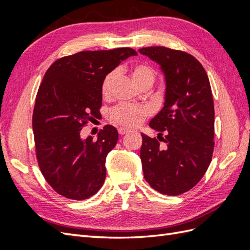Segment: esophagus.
<instances>
[{
    "label": "esophagus",
    "mask_w": 250,
    "mask_h": 250,
    "mask_svg": "<svg viewBox=\"0 0 250 250\" xmlns=\"http://www.w3.org/2000/svg\"><path fill=\"white\" fill-rule=\"evenodd\" d=\"M118 131H119V133L121 135H123V134H126L128 132H130V129H127V128H125V127H120L119 129H118Z\"/></svg>",
    "instance_id": "esophagus-1"
}]
</instances>
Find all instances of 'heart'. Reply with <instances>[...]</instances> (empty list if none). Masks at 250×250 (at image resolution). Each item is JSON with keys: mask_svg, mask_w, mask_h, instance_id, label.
Here are the masks:
<instances>
[{"mask_svg": "<svg viewBox=\"0 0 250 250\" xmlns=\"http://www.w3.org/2000/svg\"><path fill=\"white\" fill-rule=\"evenodd\" d=\"M132 78L140 86L151 85L155 79V71L152 66L148 64H135L131 70ZM118 78V71H111L106 75L102 82V94L104 97H109L112 94L113 86ZM150 110L146 106L133 104H120L113 107L109 116L110 119L118 124L134 127L140 125L144 119L149 116Z\"/></svg>", "mask_w": 250, "mask_h": 250, "instance_id": "1", "label": "heart"}]
</instances>
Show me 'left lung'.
Instances as JSON below:
<instances>
[{
    "label": "left lung",
    "instance_id": "8db88e82",
    "mask_svg": "<svg viewBox=\"0 0 250 250\" xmlns=\"http://www.w3.org/2000/svg\"><path fill=\"white\" fill-rule=\"evenodd\" d=\"M139 52L161 65L167 85L164 107L149 124L160 131L158 140L142 134L144 177L157 192L180 195L199 183L213 157L215 111L209 80L202 64L187 52L166 47Z\"/></svg>",
    "mask_w": 250,
    "mask_h": 250
}]
</instances>
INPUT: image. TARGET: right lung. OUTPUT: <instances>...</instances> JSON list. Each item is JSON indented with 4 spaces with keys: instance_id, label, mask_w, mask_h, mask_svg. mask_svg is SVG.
<instances>
[{
    "instance_id": "add662e5",
    "label": "right lung",
    "mask_w": 250,
    "mask_h": 250,
    "mask_svg": "<svg viewBox=\"0 0 250 250\" xmlns=\"http://www.w3.org/2000/svg\"><path fill=\"white\" fill-rule=\"evenodd\" d=\"M131 48L82 51L53 62L36 95L32 116L35 154L44 179L65 198L83 200L100 190L105 161L119 134L105 125L97 140L80 138L88 121L101 116L102 82Z\"/></svg>"
}]
</instances>
